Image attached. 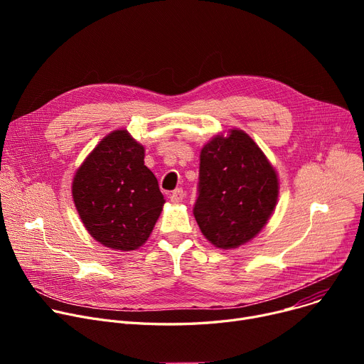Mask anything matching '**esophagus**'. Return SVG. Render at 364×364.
I'll return each mask as SVG.
<instances>
[{
    "label": "esophagus",
    "instance_id": "obj_1",
    "mask_svg": "<svg viewBox=\"0 0 364 364\" xmlns=\"http://www.w3.org/2000/svg\"><path fill=\"white\" fill-rule=\"evenodd\" d=\"M171 202H174V203H178V202H181L183 200V198H184V190L181 188V187H178V188H176L174 192L171 193Z\"/></svg>",
    "mask_w": 364,
    "mask_h": 364
}]
</instances>
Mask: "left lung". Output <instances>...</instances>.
Returning a JSON list of instances; mask_svg holds the SVG:
<instances>
[{
    "mask_svg": "<svg viewBox=\"0 0 364 364\" xmlns=\"http://www.w3.org/2000/svg\"><path fill=\"white\" fill-rule=\"evenodd\" d=\"M274 168L240 129L217 136L200 151L193 214L213 245L230 250L255 237L277 202Z\"/></svg>",
    "mask_w": 364,
    "mask_h": 364,
    "instance_id": "8db88e82",
    "label": "left lung"
}]
</instances>
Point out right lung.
Instances as JSON below:
<instances>
[{"instance_id": "1", "label": "right lung", "mask_w": 364, "mask_h": 364, "mask_svg": "<svg viewBox=\"0 0 364 364\" xmlns=\"http://www.w3.org/2000/svg\"><path fill=\"white\" fill-rule=\"evenodd\" d=\"M72 196L88 233L119 251L147 240L165 202L144 165V147L125 129L113 131L90 153L73 178Z\"/></svg>"}]
</instances>
